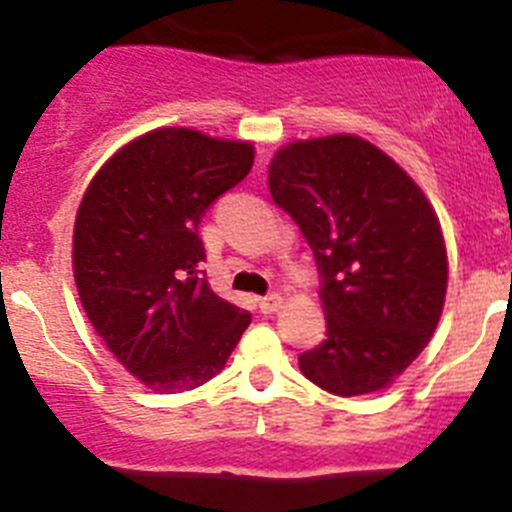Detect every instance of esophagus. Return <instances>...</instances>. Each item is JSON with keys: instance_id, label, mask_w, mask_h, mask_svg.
<instances>
[{"instance_id": "1", "label": "esophagus", "mask_w": 512, "mask_h": 512, "mask_svg": "<svg viewBox=\"0 0 512 512\" xmlns=\"http://www.w3.org/2000/svg\"><path fill=\"white\" fill-rule=\"evenodd\" d=\"M279 307H282V297H279L277 292H274V295L261 297V300H259V310L264 312V315H271V312H277Z\"/></svg>"}]
</instances>
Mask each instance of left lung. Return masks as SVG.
<instances>
[{"label":"left lung","instance_id":"1","mask_svg":"<svg viewBox=\"0 0 512 512\" xmlns=\"http://www.w3.org/2000/svg\"><path fill=\"white\" fill-rule=\"evenodd\" d=\"M271 197L312 248L328 333L300 354L310 382L377 392L418 359L446 297V246L425 194L356 135L300 140L269 166Z\"/></svg>","mask_w":512,"mask_h":512}]
</instances>
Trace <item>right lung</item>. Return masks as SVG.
I'll list each match as a JSON object with an SVG mask.
<instances>
[{
  "label": "right lung",
  "mask_w": 512,
  "mask_h": 512,
  "mask_svg": "<svg viewBox=\"0 0 512 512\" xmlns=\"http://www.w3.org/2000/svg\"><path fill=\"white\" fill-rule=\"evenodd\" d=\"M251 143L153 130L97 171L74 225L81 305L115 359L156 392L215 377L251 323L207 284L200 223L243 182Z\"/></svg>",
  "instance_id": "obj_1"
}]
</instances>
